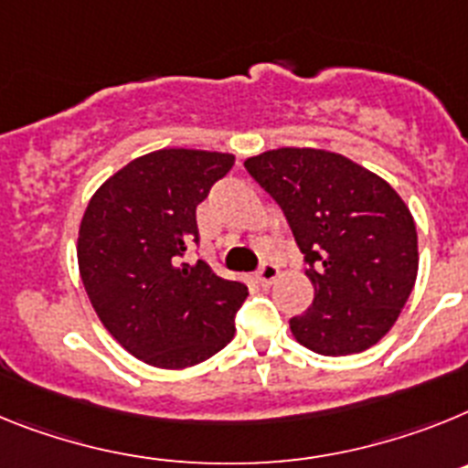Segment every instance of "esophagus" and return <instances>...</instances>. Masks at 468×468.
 <instances>
[{"instance_id": "1", "label": "esophagus", "mask_w": 468, "mask_h": 468, "mask_svg": "<svg viewBox=\"0 0 468 468\" xmlns=\"http://www.w3.org/2000/svg\"><path fill=\"white\" fill-rule=\"evenodd\" d=\"M278 278H280V268L275 266V263H263V266L259 268L257 280L259 284H263V287H271Z\"/></svg>"}]
</instances>
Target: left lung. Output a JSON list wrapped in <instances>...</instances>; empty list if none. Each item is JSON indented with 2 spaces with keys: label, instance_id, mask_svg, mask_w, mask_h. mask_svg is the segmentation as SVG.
I'll return each mask as SVG.
<instances>
[{
  "label": "left lung",
  "instance_id": "8db88e82",
  "mask_svg": "<svg viewBox=\"0 0 468 468\" xmlns=\"http://www.w3.org/2000/svg\"><path fill=\"white\" fill-rule=\"evenodd\" d=\"M306 257L315 296L290 320L302 346L351 356L391 330L417 280V229L403 197L357 162L320 148L247 157Z\"/></svg>",
  "mask_w": 468,
  "mask_h": 468
}]
</instances>
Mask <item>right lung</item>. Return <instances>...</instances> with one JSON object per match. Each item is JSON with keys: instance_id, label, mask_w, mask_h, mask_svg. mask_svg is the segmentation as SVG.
Listing matches in <instances>:
<instances>
[{"instance_id": "right-lung-1", "label": "right lung", "mask_w": 468, "mask_h": 468, "mask_svg": "<svg viewBox=\"0 0 468 468\" xmlns=\"http://www.w3.org/2000/svg\"><path fill=\"white\" fill-rule=\"evenodd\" d=\"M233 165L230 153L155 150L112 174L84 211L77 263L89 302L153 367H193L235 335L245 284L218 278L202 259L178 263L197 242L195 209Z\"/></svg>"}]
</instances>
